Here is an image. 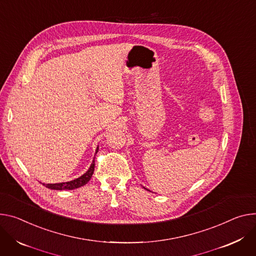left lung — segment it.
Listing matches in <instances>:
<instances>
[{
	"label": "left lung",
	"mask_w": 256,
	"mask_h": 256,
	"mask_svg": "<svg viewBox=\"0 0 256 256\" xmlns=\"http://www.w3.org/2000/svg\"><path fill=\"white\" fill-rule=\"evenodd\" d=\"M145 189H146V188H145Z\"/></svg>",
	"instance_id": "left-lung-1"
}]
</instances>
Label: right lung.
<instances>
[{
  "label": "right lung",
  "mask_w": 256,
  "mask_h": 256,
  "mask_svg": "<svg viewBox=\"0 0 256 256\" xmlns=\"http://www.w3.org/2000/svg\"><path fill=\"white\" fill-rule=\"evenodd\" d=\"M98 148L96 150V153L98 152ZM94 170H95V160H92V164H90V168L88 170V172L82 174V176H80L78 178H76L74 180L67 182H58V184H42L46 187L52 189V190H74L76 188L82 187V186L86 184L92 178V174H94Z\"/></svg>",
  "instance_id": "right-lung-1"
}]
</instances>
